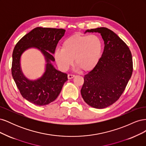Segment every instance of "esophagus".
Returning a JSON list of instances; mask_svg holds the SVG:
<instances>
[{"label":"esophagus","instance_id":"34e87169","mask_svg":"<svg viewBox=\"0 0 146 146\" xmlns=\"http://www.w3.org/2000/svg\"><path fill=\"white\" fill-rule=\"evenodd\" d=\"M75 77V75H73V74H68V77L69 79H71L72 78H74Z\"/></svg>","mask_w":146,"mask_h":146}]
</instances>
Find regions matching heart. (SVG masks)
<instances>
[{
  "label": "heart",
  "instance_id": "heart-1",
  "mask_svg": "<svg viewBox=\"0 0 146 146\" xmlns=\"http://www.w3.org/2000/svg\"><path fill=\"white\" fill-rule=\"evenodd\" d=\"M102 51V42L96 35H74L67 38L62 49L55 52V59L59 68L65 71L74 62L83 72L90 71L98 63Z\"/></svg>",
  "mask_w": 146,
  "mask_h": 146
}]
</instances>
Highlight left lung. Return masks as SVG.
<instances>
[{"instance_id": "8db88e82", "label": "left lung", "mask_w": 146, "mask_h": 146, "mask_svg": "<svg viewBox=\"0 0 146 146\" xmlns=\"http://www.w3.org/2000/svg\"><path fill=\"white\" fill-rule=\"evenodd\" d=\"M86 32L100 33L105 46L98 63L84 77L81 94L91 107L105 108L124 91L133 72L132 56L129 47L111 30L100 27Z\"/></svg>"}]
</instances>
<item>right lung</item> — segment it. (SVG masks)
Masks as SVG:
<instances>
[{"mask_svg": "<svg viewBox=\"0 0 146 146\" xmlns=\"http://www.w3.org/2000/svg\"><path fill=\"white\" fill-rule=\"evenodd\" d=\"M66 30L63 29L36 27L17 42L13 52L11 74L22 96L35 105H46L54 101L60 94L68 75L56 70L51 63L55 58L57 44ZM30 48L40 50L46 61L45 73L35 81L25 78L20 68L21 54Z\"/></svg>", "mask_w": 146, "mask_h": 146, "instance_id": "right-lung-1", "label": "right lung"}]
</instances>
